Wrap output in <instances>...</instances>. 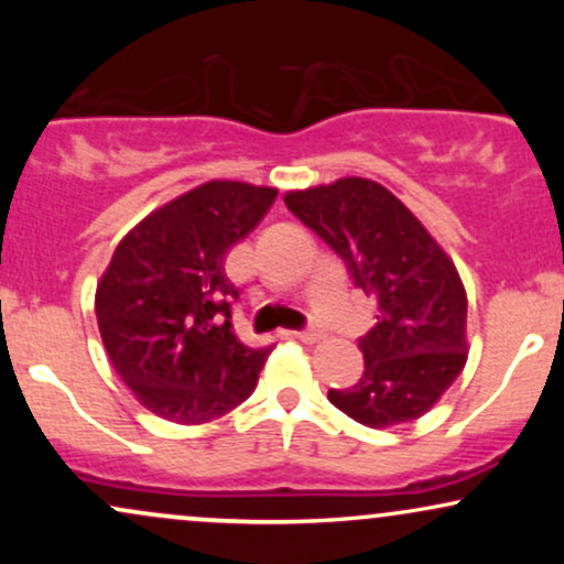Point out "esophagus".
Listing matches in <instances>:
<instances>
[{
	"instance_id": "esophagus-1",
	"label": "esophagus",
	"mask_w": 564,
	"mask_h": 564,
	"mask_svg": "<svg viewBox=\"0 0 564 564\" xmlns=\"http://www.w3.org/2000/svg\"><path fill=\"white\" fill-rule=\"evenodd\" d=\"M323 336V332L318 326H310V328H304V332H296V339H302V341H307V345H313V341H318Z\"/></svg>"
}]
</instances>
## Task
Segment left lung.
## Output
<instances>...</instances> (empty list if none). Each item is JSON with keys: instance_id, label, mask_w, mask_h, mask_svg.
<instances>
[{"instance_id": "obj_1", "label": "left lung", "mask_w": 564, "mask_h": 564, "mask_svg": "<svg viewBox=\"0 0 564 564\" xmlns=\"http://www.w3.org/2000/svg\"><path fill=\"white\" fill-rule=\"evenodd\" d=\"M283 200L377 300V326L358 341L364 377L328 390V400L373 430L424 416L467 364V291L456 264L373 180L345 177Z\"/></svg>"}]
</instances>
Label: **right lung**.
Masks as SVG:
<instances>
[{"mask_svg": "<svg viewBox=\"0 0 564 564\" xmlns=\"http://www.w3.org/2000/svg\"><path fill=\"white\" fill-rule=\"evenodd\" d=\"M275 196V187L232 180L193 187L134 225L97 283L108 358L134 398L166 422H212L254 392L273 347H249L232 332L238 289L225 257Z\"/></svg>", "mask_w": 564, "mask_h": 564, "instance_id": "add662e5", "label": "right lung"}]
</instances>
